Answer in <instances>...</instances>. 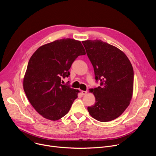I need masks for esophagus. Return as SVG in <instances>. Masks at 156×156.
I'll use <instances>...</instances> for the list:
<instances>
[{
	"instance_id": "esophagus-1",
	"label": "esophagus",
	"mask_w": 156,
	"mask_h": 156,
	"mask_svg": "<svg viewBox=\"0 0 156 156\" xmlns=\"http://www.w3.org/2000/svg\"><path fill=\"white\" fill-rule=\"evenodd\" d=\"M87 91H81V94H82V95H83V96L86 95V94H87Z\"/></svg>"
}]
</instances>
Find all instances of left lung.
Returning <instances> with one entry per match:
<instances>
[{
  "instance_id": "8db88e82",
  "label": "left lung",
  "mask_w": 156,
  "mask_h": 156,
  "mask_svg": "<svg viewBox=\"0 0 156 156\" xmlns=\"http://www.w3.org/2000/svg\"><path fill=\"white\" fill-rule=\"evenodd\" d=\"M91 62L96 82L100 86L91 89L95 104L87 107L96 120L106 122L122 114L129 104L133 90L134 72L126 55L120 49L101 40L82 41Z\"/></svg>"
}]
</instances>
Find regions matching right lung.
<instances>
[{"instance_id":"right-lung-1","label":"right lung","mask_w":156,"mask_h":156,"mask_svg":"<svg viewBox=\"0 0 156 156\" xmlns=\"http://www.w3.org/2000/svg\"><path fill=\"white\" fill-rule=\"evenodd\" d=\"M85 54L80 41L67 38L40 47L30 58L23 88L30 102L43 117L57 120L69 112L79 91L61 81L70 76L76 58Z\"/></svg>"}]
</instances>
